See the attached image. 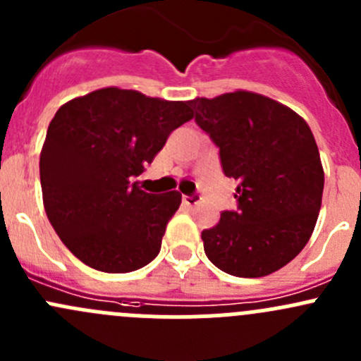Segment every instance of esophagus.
Segmentation results:
<instances>
[{
    "instance_id": "1",
    "label": "esophagus",
    "mask_w": 361,
    "mask_h": 361,
    "mask_svg": "<svg viewBox=\"0 0 361 361\" xmlns=\"http://www.w3.org/2000/svg\"><path fill=\"white\" fill-rule=\"evenodd\" d=\"M183 202L187 204V206H195L199 201H201V195L199 194H190V195H183Z\"/></svg>"
}]
</instances>
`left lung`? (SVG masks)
<instances>
[{"label": "left lung", "mask_w": 361, "mask_h": 361, "mask_svg": "<svg viewBox=\"0 0 361 361\" xmlns=\"http://www.w3.org/2000/svg\"><path fill=\"white\" fill-rule=\"evenodd\" d=\"M195 122L218 147L238 207L202 231L204 253L220 271L262 278L307 245L322 207V159L302 116L246 90L190 101Z\"/></svg>", "instance_id": "8db88e82"}]
</instances>
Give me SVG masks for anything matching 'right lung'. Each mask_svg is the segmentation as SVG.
<instances>
[{
    "label": "right lung",
    "instance_id": "right-lung-1",
    "mask_svg": "<svg viewBox=\"0 0 361 361\" xmlns=\"http://www.w3.org/2000/svg\"><path fill=\"white\" fill-rule=\"evenodd\" d=\"M192 116L190 101L116 87L57 110L39 155V180L47 216L78 260L123 274L157 257L181 194H148L130 180Z\"/></svg>",
    "mask_w": 361,
    "mask_h": 361
}]
</instances>
